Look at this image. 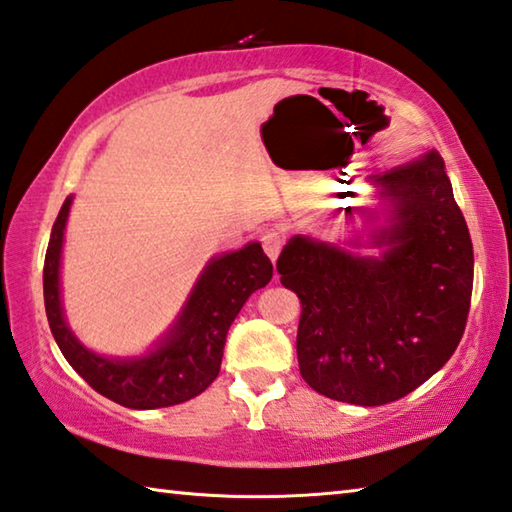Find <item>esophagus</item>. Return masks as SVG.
I'll return each instance as SVG.
<instances>
[{"label": "esophagus", "mask_w": 512, "mask_h": 512, "mask_svg": "<svg viewBox=\"0 0 512 512\" xmlns=\"http://www.w3.org/2000/svg\"><path fill=\"white\" fill-rule=\"evenodd\" d=\"M284 235L282 232H277V230H268V232H264L262 235V246H264V253L271 257V262H275L277 259V255L282 253V248H284Z\"/></svg>", "instance_id": "obj_1"}]
</instances>
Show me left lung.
<instances>
[{
    "label": "left lung",
    "mask_w": 512,
    "mask_h": 512,
    "mask_svg": "<svg viewBox=\"0 0 512 512\" xmlns=\"http://www.w3.org/2000/svg\"><path fill=\"white\" fill-rule=\"evenodd\" d=\"M386 223L352 248L293 235L277 257L302 305L300 375L316 393L359 406L409 395L445 366L470 314L474 253L438 151L370 180Z\"/></svg>",
    "instance_id": "obj_1"
}]
</instances>
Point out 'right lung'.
<instances>
[{"label": "right lung", "mask_w": 512, "mask_h": 512, "mask_svg": "<svg viewBox=\"0 0 512 512\" xmlns=\"http://www.w3.org/2000/svg\"><path fill=\"white\" fill-rule=\"evenodd\" d=\"M72 196L51 228L45 273V309L60 352L94 391L126 409L149 411L201 395L221 370L225 336L232 320L273 277L271 259L257 241L212 257L167 334L142 357H103L76 339L60 302V255Z\"/></svg>", "instance_id": "add662e5"}]
</instances>
